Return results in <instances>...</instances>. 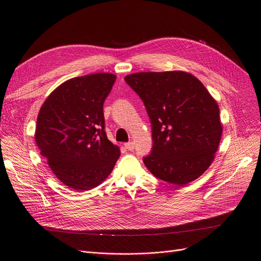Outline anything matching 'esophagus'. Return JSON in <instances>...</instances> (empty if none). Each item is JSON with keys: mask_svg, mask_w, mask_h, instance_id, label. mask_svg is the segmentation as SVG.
<instances>
[{"mask_svg": "<svg viewBox=\"0 0 261 261\" xmlns=\"http://www.w3.org/2000/svg\"><path fill=\"white\" fill-rule=\"evenodd\" d=\"M124 147H125V149H128V150H133L134 149V143L133 142L124 143Z\"/></svg>", "mask_w": 261, "mask_h": 261, "instance_id": "obj_1", "label": "esophagus"}]
</instances>
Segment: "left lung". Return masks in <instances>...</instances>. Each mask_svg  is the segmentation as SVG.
I'll use <instances>...</instances> for the list:
<instances>
[{
    "mask_svg": "<svg viewBox=\"0 0 261 261\" xmlns=\"http://www.w3.org/2000/svg\"><path fill=\"white\" fill-rule=\"evenodd\" d=\"M145 105L152 148L143 158L157 178L186 185L207 170L223 127L219 109L205 87L186 72H142L124 77Z\"/></svg>",
    "mask_w": 261,
    "mask_h": 261,
    "instance_id": "1",
    "label": "left lung"
}]
</instances>
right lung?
Masks as SVG:
<instances>
[{"label": "right lung", "mask_w": 261, "mask_h": 261, "mask_svg": "<svg viewBox=\"0 0 261 261\" xmlns=\"http://www.w3.org/2000/svg\"><path fill=\"white\" fill-rule=\"evenodd\" d=\"M116 75L96 73L66 81L48 96L36 120L35 142L54 174L77 191L94 188L120 156L105 133L103 104Z\"/></svg>", "instance_id": "right-lung-1"}]
</instances>
